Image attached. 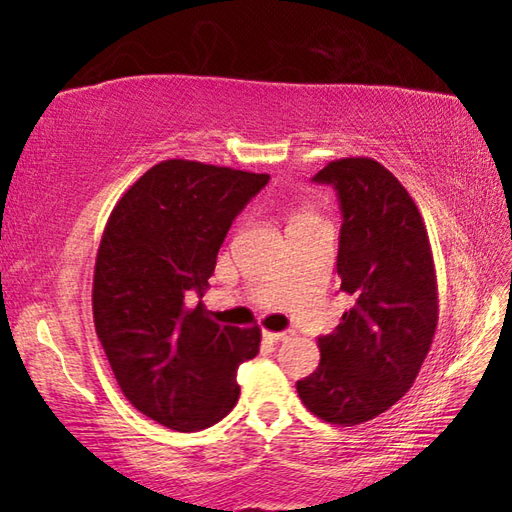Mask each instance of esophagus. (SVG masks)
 Listing matches in <instances>:
<instances>
[{
	"label": "esophagus",
	"instance_id": "esophagus-1",
	"mask_svg": "<svg viewBox=\"0 0 512 512\" xmlns=\"http://www.w3.org/2000/svg\"><path fill=\"white\" fill-rule=\"evenodd\" d=\"M264 339L271 343H280L289 339V332H268V329H264Z\"/></svg>",
	"mask_w": 512,
	"mask_h": 512
}]
</instances>
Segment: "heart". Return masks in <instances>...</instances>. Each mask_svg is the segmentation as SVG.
<instances>
[{
	"label": "heart",
	"instance_id": "heart-1",
	"mask_svg": "<svg viewBox=\"0 0 512 512\" xmlns=\"http://www.w3.org/2000/svg\"><path fill=\"white\" fill-rule=\"evenodd\" d=\"M305 219H314V214H311V212H298V214H293L291 223H296V221H305Z\"/></svg>",
	"mask_w": 512,
	"mask_h": 512
}]
</instances>
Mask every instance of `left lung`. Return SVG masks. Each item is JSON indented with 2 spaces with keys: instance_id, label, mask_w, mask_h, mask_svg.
Masks as SVG:
<instances>
[{
  "instance_id": "obj_1",
  "label": "left lung",
  "mask_w": 512,
  "mask_h": 512,
  "mask_svg": "<svg viewBox=\"0 0 512 512\" xmlns=\"http://www.w3.org/2000/svg\"><path fill=\"white\" fill-rule=\"evenodd\" d=\"M339 194L343 225L336 273L350 296L320 363L296 388L323 422L354 427L400 402L438 327V282L422 214L384 164L341 158L314 176Z\"/></svg>"
}]
</instances>
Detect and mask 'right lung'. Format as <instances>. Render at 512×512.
I'll return each mask as SVG.
<instances>
[{
    "instance_id": "obj_1",
    "label": "right lung",
    "mask_w": 512,
    "mask_h": 512,
    "mask_svg": "<svg viewBox=\"0 0 512 512\" xmlns=\"http://www.w3.org/2000/svg\"><path fill=\"white\" fill-rule=\"evenodd\" d=\"M268 173L164 160L108 216L92 282L94 329L121 393L176 431H201L239 400L237 368L262 329L219 325L201 300L235 216Z\"/></svg>"
}]
</instances>
